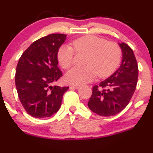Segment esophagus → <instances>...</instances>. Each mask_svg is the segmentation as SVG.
<instances>
[{
    "label": "esophagus",
    "instance_id": "obj_1",
    "mask_svg": "<svg viewBox=\"0 0 153 153\" xmlns=\"http://www.w3.org/2000/svg\"><path fill=\"white\" fill-rule=\"evenodd\" d=\"M71 87L74 88H76V89H78V88H79L80 87H81V85H75V84H72V85H71Z\"/></svg>",
    "mask_w": 153,
    "mask_h": 153
}]
</instances>
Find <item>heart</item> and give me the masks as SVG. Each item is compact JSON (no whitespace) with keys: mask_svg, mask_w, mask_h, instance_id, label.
I'll return each instance as SVG.
<instances>
[{"mask_svg":"<svg viewBox=\"0 0 153 153\" xmlns=\"http://www.w3.org/2000/svg\"><path fill=\"white\" fill-rule=\"evenodd\" d=\"M72 45L76 52H86L88 55L85 61L86 65L74 67L68 72L66 79L71 83L82 85L93 80L97 75L108 76L120 63L121 50L115 42L87 35L74 40ZM74 50L68 45L59 48L57 58L63 68L68 69L72 66Z\"/></svg>","mask_w":153,"mask_h":153,"instance_id":"b5f03b06","label":"heart"}]
</instances>
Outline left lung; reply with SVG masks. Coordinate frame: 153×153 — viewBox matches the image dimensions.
I'll return each instance as SVG.
<instances>
[{
  "mask_svg": "<svg viewBox=\"0 0 153 153\" xmlns=\"http://www.w3.org/2000/svg\"><path fill=\"white\" fill-rule=\"evenodd\" d=\"M118 45L122 51L120 68L94 86L88 102V108L98 115L108 117L120 113L128 104L137 85L138 68L133 51L123 42Z\"/></svg>",
  "mask_w": 153,
  "mask_h": 153,
  "instance_id": "obj_1",
  "label": "left lung"
}]
</instances>
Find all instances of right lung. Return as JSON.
Wrapping results in <instances>:
<instances>
[{
    "mask_svg": "<svg viewBox=\"0 0 153 153\" xmlns=\"http://www.w3.org/2000/svg\"><path fill=\"white\" fill-rule=\"evenodd\" d=\"M66 36L55 33L41 38L19 59L15 76L16 89L22 105L32 117L43 118L56 113L69 88L53 86L62 76L57 53Z\"/></svg>",
    "mask_w": 153,
    "mask_h": 153,
    "instance_id": "add662e5",
    "label": "right lung"
}]
</instances>
